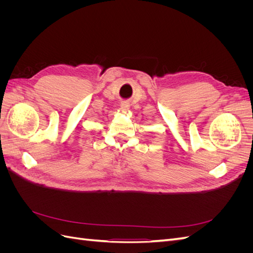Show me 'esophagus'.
Listing matches in <instances>:
<instances>
[{"instance_id": "1", "label": "esophagus", "mask_w": 253, "mask_h": 253, "mask_svg": "<svg viewBox=\"0 0 253 253\" xmlns=\"http://www.w3.org/2000/svg\"><path fill=\"white\" fill-rule=\"evenodd\" d=\"M120 109H121L122 111H128V110H129V104H128L127 102H126V101L121 102V104H120Z\"/></svg>"}]
</instances>
